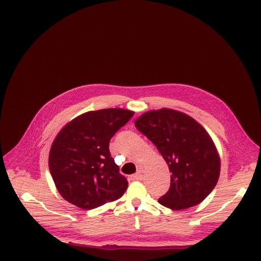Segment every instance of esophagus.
<instances>
[{"instance_id": "1", "label": "esophagus", "mask_w": 261, "mask_h": 261, "mask_svg": "<svg viewBox=\"0 0 261 261\" xmlns=\"http://www.w3.org/2000/svg\"><path fill=\"white\" fill-rule=\"evenodd\" d=\"M130 177H132V179H134V180H139V179H143V174H141L140 171H138L137 173H135V174L132 175Z\"/></svg>"}]
</instances>
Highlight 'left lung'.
Returning <instances> with one entry per match:
<instances>
[{"instance_id": "1", "label": "left lung", "mask_w": 261, "mask_h": 261, "mask_svg": "<svg viewBox=\"0 0 261 261\" xmlns=\"http://www.w3.org/2000/svg\"><path fill=\"white\" fill-rule=\"evenodd\" d=\"M135 126L159 150L172 173L169 192L158 201L172 210L200 203L216 187L221 167L207 130L193 117L172 109L148 111Z\"/></svg>"}]
</instances>
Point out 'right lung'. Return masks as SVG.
Returning <instances> with one entry per match:
<instances>
[{
	"label": "right lung",
	"instance_id": "right-lung-1",
	"mask_svg": "<svg viewBox=\"0 0 261 261\" xmlns=\"http://www.w3.org/2000/svg\"><path fill=\"white\" fill-rule=\"evenodd\" d=\"M133 115L125 109L89 111L60 130L50 149L49 169L63 198L90 210L124 195L128 181L120 174L109 144Z\"/></svg>",
	"mask_w": 261,
	"mask_h": 261
}]
</instances>
